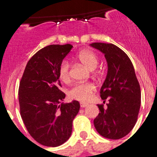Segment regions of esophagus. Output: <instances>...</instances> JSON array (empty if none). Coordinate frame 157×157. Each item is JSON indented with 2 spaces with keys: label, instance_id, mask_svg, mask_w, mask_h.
Returning <instances> with one entry per match:
<instances>
[{
  "label": "esophagus",
  "instance_id": "esophagus-1",
  "mask_svg": "<svg viewBox=\"0 0 157 157\" xmlns=\"http://www.w3.org/2000/svg\"><path fill=\"white\" fill-rule=\"evenodd\" d=\"M87 105H88L87 103H85V102H80V106H81V108H85Z\"/></svg>",
  "mask_w": 157,
  "mask_h": 157
}]
</instances>
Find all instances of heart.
Segmentation results:
<instances>
[{
    "instance_id": "obj_1",
    "label": "heart",
    "mask_w": 157,
    "mask_h": 157,
    "mask_svg": "<svg viewBox=\"0 0 157 157\" xmlns=\"http://www.w3.org/2000/svg\"><path fill=\"white\" fill-rule=\"evenodd\" d=\"M78 60L88 68L93 71L98 67L99 58L98 55L90 50L81 51L77 56ZM58 75L63 82L71 81V66L67 60H63L58 67ZM95 90V86L90 82L76 83L68 90V97L72 100L86 101L90 98L91 94Z\"/></svg>"
}]
</instances>
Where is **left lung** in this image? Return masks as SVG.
Instances as JSON below:
<instances>
[{
    "mask_svg": "<svg viewBox=\"0 0 157 157\" xmlns=\"http://www.w3.org/2000/svg\"><path fill=\"white\" fill-rule=\"evenodd\" d=\"M105 54L108 63L106 78L101 88L104 104L98 105L100 113L94 120L96 130L104 138L120 139L131 131L141 106V89L132 62L121 48L113 44H90Z\"/></svg>",
    "mask_w": 157,
    "mask_h": 157,
    "instance_id": "1",
    "label": "left lung"
}]
</instances>
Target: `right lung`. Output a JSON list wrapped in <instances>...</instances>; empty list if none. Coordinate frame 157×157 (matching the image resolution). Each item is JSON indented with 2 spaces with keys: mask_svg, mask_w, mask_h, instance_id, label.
I'll return each mask as SVG.
<instances>
[{
  "mask_svg": "<svg viewBox=\"0 0 157 157\" xmlns=\"http://www.w3.org/2000/svg\"><path fill=\"white\" fill-rule=\"evenodd\" d=\"M72 45H51L30 59L19 83L20 115L31 137L41 145L56 147L68 140L79 111L77 101L63 104L58 67Z\"/></svg>",
  "mask_w": 157,
  "mask_h": 157,
  "instance_id": "right-lung-1",
  "label": "right lung"
}]
</instances>
